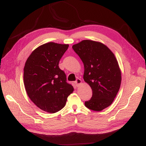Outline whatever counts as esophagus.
I'll return each instance as SVG.
<instances>
[{
	"mask_svg": "<svg viewBox=\"0 0 146 146\" xmlns=\"http://www.w3.org/2000/svg\"><path fill=\"white\" fill-rule=\"evenodd\" d=\"M82 83V80H80V79H79V78L77 79V80H76V82H75V83H76V85L77 86H79L80 85H81Z\"/></svg>",
	"mask_w": 146,
	"mask_h": 146,
	"instance_id": "1",
	"label": "esophagus"
}]
</instances>
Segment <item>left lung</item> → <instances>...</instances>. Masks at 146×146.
I'll list each match as a JSON object with an SVG mask.
<instances>
[{
    "instance_id": "8db88e82",
    "label": "left lung",
    "mask_w": 146,
    "mask_h": 146,
    "mask_svg": "<svg viewBox=\"0 0 146 146\" xmlns=\"http://www.w3.org/2000/svg\"><path fill=\"white\" fill-rule=\"evenodd\" d=\"M72 48L84 64V81L92 90V97L85 102L89 109L101 111L112 104L119 92L122 76L114 54L98 41L83 40Z\"/></svg>"
}]
</instances>
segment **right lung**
Returning a JSON list of instances; mask_svg holds the SVG:
<instances>
[{
  "label": "right lung",
  "mask_w": 146,
  "mask_h": 146,
  "mask_svg": "<svg viewBox=\"0 0 146 146\" xmlns=\"http://www.w3.org/2000/svg\"><path fill=\"white\" fill-rule=\"evenodd\" d=\"M68 46L53 42L39 46L24 66V83L27 95L37 107L49 113L61 110L74 90L58 66Z\"/></svg>",
  "instance_id": "1"
}]
</instances>
